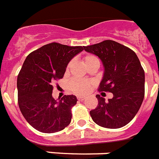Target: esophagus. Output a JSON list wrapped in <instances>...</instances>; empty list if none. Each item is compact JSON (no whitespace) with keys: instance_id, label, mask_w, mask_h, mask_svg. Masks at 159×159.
<instances>
[{"instance_id":"1","label":"esophagus","mask_w":159,"mask_h":159,"mask_svg":"<svg viewBox=\"0 0 159 159\" xmlns=\"http://www.w3.org/2000/svg\"><path fill=\"white\" fill-rule=\"evenodd\" d=\"M77 99H78L79 101H84L85 99L84 97H82V96H78L77 97Z\"/></svg>"}]
</instances>
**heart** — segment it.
<instances>
[{"label": "heart", "mask_w": 159, "mask_h": 159, "mask_svg": "<svg viewBox=\"0 0 159 159\" xmlns=\"http://www.w3.org/2000/svg\"><path fill=\"white\" fill-rule=\"evenodd\" d=\"M84 64L87 67L90 66L94 63L99 64V60L96 56L92 54H89L85 56L84 58ZM71 63H69L67 66V69L70 67ZM70 88L76 94H85L89 91V89L91 88V83L86 80H73L70 83Z\"/></svg>", "instance_id": "b5f03b06"}]
</instances>
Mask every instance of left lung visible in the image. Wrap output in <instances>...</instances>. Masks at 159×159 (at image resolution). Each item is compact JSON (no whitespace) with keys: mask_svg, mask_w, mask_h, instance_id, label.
<instances>
[{"mask_svg":"<svg viewBox=\"0 0 159 159\" xmlns=\"http://www.w3.org/2000/svg\"><path fill=\"white\" fill-rule=\"evenodd\" d=\"M84 48L98 56L104 66L99 90L113 93L108 102L96 96L98 104L90 111L92 119L106 128L127 125L137 114L145 96V71L138 57L131 48L114 40Z\"/></svg>","mask_w":159,"mask_h":159,"instance_id":"obj_1","label":"left lung"}]
</instances>
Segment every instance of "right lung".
<instances>
[{
    "instance_id": "add662e5",
    "label": "right lung",
    "mask_w": 159,
    "mask_h": 159,
    "mask_svg": "<svg viewBox=\"0 0 159 159\" xmlns=\"http://www.w3.org/2000/svg\"><path fill=\"white\" fill-rule=\"evenodd\" d=\"M83 50L82 46L54 42L31 52L25 59L17 80L18 106L27 123L39 132L53 133L70 124V109L76 104V97L65 95L55 100L53 84L63 77L68 63Z\"/></svg>"
}]
</instances>
